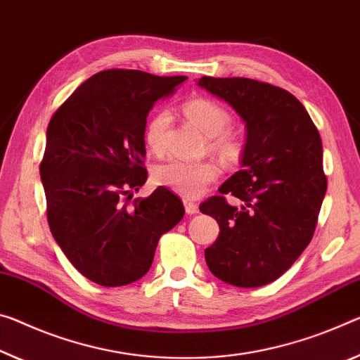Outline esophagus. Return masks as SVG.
Masks as SVG:
<instances>
[{"label":"esophagus","mask_w":360,"mask_h":360,"mask_svg":"<svg viewBox=\"0 0 360 360\" xmlns=\"http://www.w3.org/2000/svg\"><path fill=\"white\" fill-rule=\"evenodd\" d=\"M184 208L187 214H195L198 213V205L193 203L191 200H184Z\"/></svg>","instance_id":"34e87169"}]
</instances>
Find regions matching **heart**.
Masks as SVG:
<instances>
[{
  "instance_id": "heart-1",
  "label": "heart",
  "mask_w": 360,
  "mask_h": 360,
  "mask_svg": "<svg viewBox=\"0 0 360 360\" xmlns=\"http://www.w3.org/2000/svg\"><path fill=\"white\" fill-rule=\"evenodd\" d=\"M182 113L192 127L210 138V146L222 158L237 160L243 152L240 136L229 129L231 113L226 107L207 98H195L182 105ZM169 124V113L158 110L146 124V144L153 153L165 150V134ZM219 176V167L213 160L205 162H184L168 160L157 165L152 171L153 184L178 193L186 198H197L213 184Z\"/></svg>"
}]
</instances>
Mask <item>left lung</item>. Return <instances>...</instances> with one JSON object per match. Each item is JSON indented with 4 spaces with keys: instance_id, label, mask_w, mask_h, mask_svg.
I'll return each instance as SVG.
<instances>
[{
    "instance_id": "1",
    "label": "left lung",
    "mask_w": 360,
    "mask_h": 360,
    "mask_svg": "<svg viewBox=\"0 0 360 360\" xmlns=\"http://www.w3.org/2000/svg\"><path fill=\"white\" fill-rule=\"evenodd\" d=\"M197 84L226 101L247 128L242 169L200 205L219 224L205 259L222 282L262 287L292 267L316 231L327 192L321 134L282 88L250 78L202 77ZM227 193L240 207L226 203Z\"/></svg>"
}]
</instances>
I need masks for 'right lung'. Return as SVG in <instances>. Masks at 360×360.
I'll use <instances>...</instances> for the list:
<instances>
[{
	"mask_svg": "<svg viewBox=\"0 0 360 360\" xmlns=\"http://www.w3.org/2000/svg\"><path fill=\"white\" fill-rule=\"evenodd\" d=\"M184 79L124 68L99 72L48 124L39 174L49 229L75 269L102 287L144 277L160 237L184 216L182 202L163 187L129 205L147 181V115Z\"/></svg>",
	"mask_w": 360,
	"mask_h": 360,
	"instance_id": "right-lung-1",
	"label": "right lung"
}]
</instances>
